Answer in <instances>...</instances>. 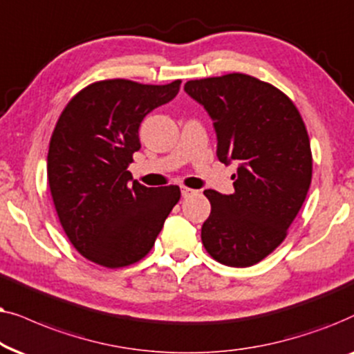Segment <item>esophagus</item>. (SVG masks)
<instances>
[{
    "instance_id": "obj_1",
    "label": "esophagus",
    "mask_w": 354,
    "mask_h": 354,
    "mask_svg": "<svg viewBox=\"0 0 354 354\" xmlns=\"http://www.w3.org/2000/svg\"><path fill=\"white\" fill-rule=\"evenodd\" d=\"M194 189H191V187H186V186H181V196L183 197H189V196H192L194 194Z\"/></svg>"
}]
</instances>
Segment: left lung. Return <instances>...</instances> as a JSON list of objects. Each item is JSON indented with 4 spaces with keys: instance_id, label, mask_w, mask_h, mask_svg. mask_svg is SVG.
Segmentation results:
<instances>
[{
    "instance_id": "1",
    "label": "left lung",
    "mask_w": 354,
    "mask_h": 354,
    "mask_svg": "<svg viewBox=\"0 0 354 354\" xmlns=\"http://www.w3.org/2000/svg\"><path fill=\"white\" fill-rule=\"evenodd\" d=\"M185 91L214 120L220 162L238 165L233 194L204 191L212 210L202 244L220 263L251 267L283 243L308 196L313 153L304 121L290 97L248 74L187 81Z\"/></svg>"
}]
</instances>
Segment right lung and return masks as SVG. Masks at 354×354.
<instances>
[{"mask_svg":"<svg viewBox=\"0 0 354 354\" xmlns=\"http://www.w3.org/2000/svg\"><path fill=\"white\" fill-rule=\"evenodd\" d=\"M181 81L149 86L93 82L71 98L50 139L46 176L59 223L73 246L102 267L139 262L178 204V186L147 187L128 171L139 126L180 92Z\"/></svg>","mask_w":354,"mask_h":354,"instance_id":"obj_1","label":"right lung"}]
</instances>
